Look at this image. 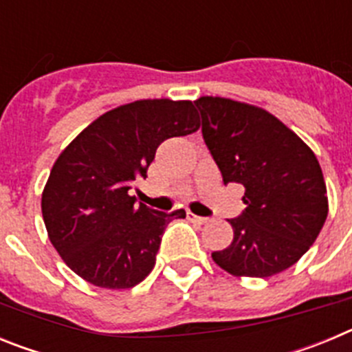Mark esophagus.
I'll return each mask as SVG.
<instances>
[{"label":"esophagus","instance_id":"esophagus-1","mask_svg":"<svg viewBox=\"0 0 352 352\" xmlns=\"http://www.w3.org/2000/svg\"><path fill=\"white\" fill-rule=\"evenodd\" d=\"M188 219H190L192 222H195V223H208V222H210V219H206V217H197V214H194V213L188 214Z\"/></svg>","mask_w":352,"mask_h":352}]
</instances>
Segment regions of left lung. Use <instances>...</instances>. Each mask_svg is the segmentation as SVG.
I'll return each mask as SVG.
<instances>
[{
    "mask_svg": "<svg viewBox=\"0 0 352 352\" xmlns=\"http://www.w3.org/2000/svg\"><path fill=\"white\" fill-rule=\"evenodd\" d=\"M194 104L223 185L245 186L247 208L229 220L232 243L211 257L236 276L266 278L291 268L316 241L328 217L316 155L263 109L220 96H201Z\"/></svg>",
    "mask_w": 352,
    "mask_h": 352,
    "instance_id": "left-lung-1",
    "label": "left lung"
}]
</instances>
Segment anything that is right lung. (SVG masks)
<instances>
[{
	"mask_svg": "<svg viewBox=\"0 0 352 352\" xmlns=\"http://www.w3.org/2000/svg\"><path fill=\"white\" fill-rule=\"evenodd\" d=\"M199 130L192 102L138 100L102 114L58 157L42 194L49 239L72 272L130 289L153 270L162 234L185 211L164 213L129 194L157 148Z\"/></svg>",
	"mask_w": 352,
	"mask_h": 352,
	"instance_id": "1",
	"label": "right lung"
}]
</instances>
